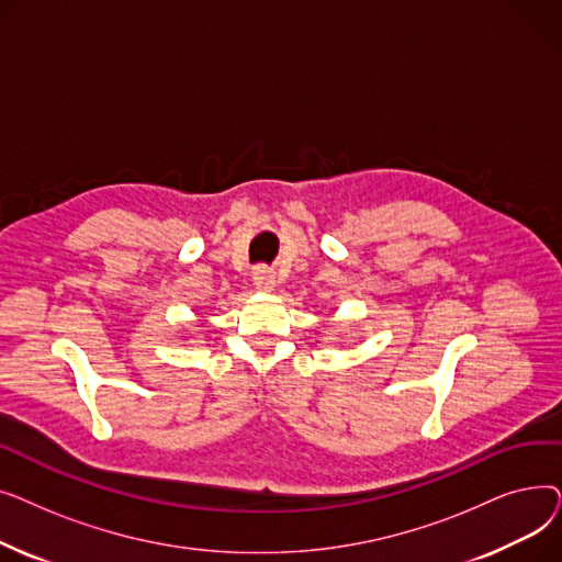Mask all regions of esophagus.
<instances>
[{"label": "esophagus", "instance_id": "esophagus-1", "mask_svg": "<svg viewBox=\"0 0 562 562\" xmlns=\"http://www.w3.org/2000/svg\"><path fill=\"white\" fill-rule=\"evenodd\" d=\"M252 284L259 289V291H273L276 286V276L271 269H266V266H257V269L252 271Z\"/></svg>", "mask_w": 562, "mask_h": 562}]
</instances>
